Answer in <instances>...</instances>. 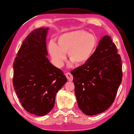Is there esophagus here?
Returning a JSON list of instances; mask_svg holds the SVG:
<instances>
[{
    "instance_id": "34e87169",
    "label": "esophagus",
    "mask_w": 134,
    "mask_h": 134,
    "mask_svg": "<svg viewBox=\"0 0 134 134\" xmlns=\"http://www.w3.org/2000/svg\"><path fill=\"white\" fill-rule=\"evenodd\" d=\"M65 75L66 76L68 81L71 82V81L73 80V77H72V75L70 73V72H66V73L65 74Z\"/></svg>"
}]
</instances>
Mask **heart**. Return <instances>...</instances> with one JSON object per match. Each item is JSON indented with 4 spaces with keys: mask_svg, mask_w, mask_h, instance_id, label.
<instances>
[{
    "mask_svg": "<svg viewBox=\"0 0 134 134\" xmlns=\"http://www.w3.org/2000/svg\"><path fill=\"white\" fill-rule=\"evenodd\" d=\"M97 44L94 35L84 30H75L61 34L56 38V43L50 41L48 51L54 64L61 68L68 58L76 65H81L90 59Z\"/></svg>",
    "mask_w": 134,
    "mask_h": 134,
    "instance_id": "1",
    "label": "heart"
}]
</instances>
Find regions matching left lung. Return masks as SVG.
<instances>
[{"instance_id": "left-lung-1", "label": "left lung", "mask_w": 134, "mask_h": 134, "mask_svg": "<svg viewBox=\"0 0 134 134\" xmlns=\"http://www.w3.org/2000/svg\"><path fill=\"white\" fill-rule=\"evenodd\" d=\"M108 35L101 38L87 62L71 72L78 107L85 115L106 111L115 100L122 78V60Z\"/></svg>"}]
</instances>
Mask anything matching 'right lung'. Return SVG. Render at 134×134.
Segmentation results:
<instances>
[{
	"label": "right lung",
	"instance_id": "1",
	"mask_svg": "<svg viewBox=\"0 0 134 134\" xmlns=\"http://www.w3.org/2000/svg\"><path fill=\"white\" fill-rule=\"evenodd\" d=\"M49 28L32 31L23 41L13 64V84L22 106L37 116L54 107L56 93L67 82L62 70L47 58L46 37Z\"/></svg>",
	"mask_w": 134,
	"mask_h": 134
}]
</instances>
